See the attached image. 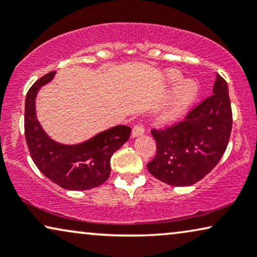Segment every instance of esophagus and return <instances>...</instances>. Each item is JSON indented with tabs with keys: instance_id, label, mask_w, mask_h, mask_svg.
<instances>
[{
	"instance_id": "1",
	"label": "esophagus",
	"mask_w": 257,
	"mask_h": 257,
	"mask_svg": "<svg viewBox=\"0 0 257 257\" xmlns=\"http://www.w3.org/2000/svg\"><path fill=\"white\" fill-rule=\"evenodd\" d=\"M144 131H145L144 126H143L142 124H137L133 126V128H132V137L133 138H136V137L144 135Z\"/></svg>"
}]
</instances>
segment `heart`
Wrapping results in <instances>:
<instances>
[{
	"instance_id": "heart-1",
	"label": "heart",
	"mask_w": 257,
	"mask_h": 257,
	"mask_svg": "<svg viewBox=\"0 0 257 257\" xmlns=\"http://www.w3.org/2000/svg\"><path fill=\"white\" fill-rule=\"evenodd\" d=\"M182 78V73L178 69H168L164 73V79L169 85H178L172 88L159 108L157 120L161 124H172L182 118L198 94V86L194 80L186 79L181 82Z\"/></svg>"
}]
</instances>
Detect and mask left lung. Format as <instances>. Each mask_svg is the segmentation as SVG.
Here are the masks:
<instances>
[{
  "label": "left lung",
  "mask_w": 257,
  "mask_h": 257,
  "mask_svg": "<svg viewBox=\"0 0 257 257\" xmlns=\"http://www.w3.org/2000/svg\"><path fill=\"white\" fill-rule=\"evenodd\" d=\"M212 93L183 121L151 133L157 143L148 170L172 186H189L204 178L222 158L230 138L232 114L228 84L216 75Z\"/></svg>",
  "instance_id": "1"
}]
</instances>
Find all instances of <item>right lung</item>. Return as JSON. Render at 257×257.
<instances>
[{
  "instance_id": "obj_1",
  "label": "right lung",
  "mask_w": 257,
  "mask_h": 257,
  "mask_svg": "<svg viewBox=\"0 0 257 257\" xmlns=\"http://www.w3.org/2000/svg\"><path fill=\"white\" fill-rule=\"evenodd\" d=\"M55 72L40 78L26 96L25 136L33 162L53 183L68 190H88L106 182L111 173L112 155L128 141L131 127L116 125L75 145L53 141L36 118L39 89L54 78Z\"/></svg>"
}]
</instances>
